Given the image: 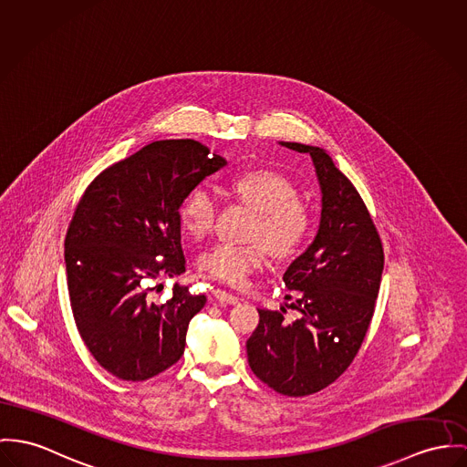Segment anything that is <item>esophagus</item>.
Instances as JSON below:
<instances>
[{"label": "esophagus", "mask_w": 467, "mask_h": 467, "mask_svg": "<svg viewBox=\"0 0 467 467\" xmlns=\"http://www.w3.org/2000/svg\"><path fill=\"white\" fill-rule=\"evenodd\" d=\"M213 298H216L218 302H225V304H238L240 302V296L233 295V293H227L223 289H213Z\"/></svg>", "instance_id": "1"}]
</instances>
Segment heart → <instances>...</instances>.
<instances>
[{
  "label": "heart",
  "instance_id": "heart-1",
  "mask_svg": "<svg viewBox=\"0 0 467 467\" xmlns=\"http://www.w3.org/2000/svg\"><path fill=\"white\" fill-rule=\"evenodd\" d=\"M234 197L252 206L257 216L251 227L252 242H222L202 252L199 270L229 286H245L252 274L270 259V247L279 255H291L309 236L313 216L298 188L286 176L274 171H249L231 181ZM218 201L206 186L193 188L181 202L182 229L201 240L215 227Z\"/></svg>",
  "mask_w": 467,
  "mask_h": 467
}]
</instances>
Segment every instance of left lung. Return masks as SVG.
<instances>
[{
    "mask_svg": "<svg viewBox=\"0 0 467 467\" xmlns=\"http://www.w3.org/2000/svg\"><path fill=\"white\" fill-rule=\"evenodd\" d=\"M313 158L322 186L320 229L286 270L302 313L287 323L283 311L257 309L247 341L254 375L286 396L318 393L339 379L359 352L373 318L384 270V247L364 201L332 158L311 145L283 142ZM291 298V296H287Z\"/></svg>",
    "mask_w": 467,
    "mask_h": 467,
    "instance_id": "8db88e82",
    "label": "left lung"
}]
</instances>
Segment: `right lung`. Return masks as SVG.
<instances>
[{
	"label": "right lung",
	"mask_w": 467,
	"mask_h": 467,
	"mask_svg": "<svg viewBox=\"0 0 467 467\" xmlns=\"http://www.w3.org/2000/svg\"><path fill=\"white\" fill-rule=\"evenodd\" d=\"M227 161L190 139L145 145L87 186L66 233V270L78 332L108 373L152 379L184 354L186 328L204 295L174 285L163 304L147 279L186 270L180 206Z\"/></svg>",
	"instance_id": "1"
}]
</instances>
